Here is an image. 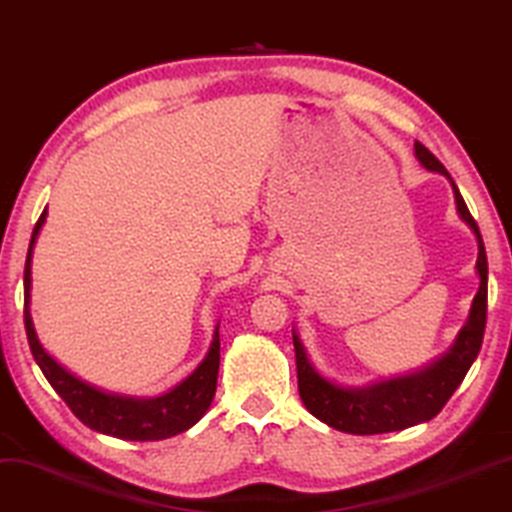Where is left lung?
<instances>
[{"instance_id": "left-lung-1", "label": "left lung", "mask_w": 512, "mask_h": 512, "mask_svg": "<svg viewBox=\"0 0 512 512\" xmlns=\"http://www.w3.org/2000/svg\"><path fill=\"white\" fill-rule=\"evenodd\" d=\"M413 151H416L418 163L425 170L444 174L454 189L458 217L470 226V231L477 238L475 269L480 276V288H477L475 300L470 304L468 321L458 331L454 345L446 349L442 357L413 373L364 387L340 385L316 371L300 335L293 328L297 387H300L302 404L321 423L340 432H349V435H383V432H397L411 428V425L428 423L444 409L456 387L463 383L465 373H468L482 347L484 323H487V252H484L480 229H477L461 191H458L451 174L444 170V165L418 141Z\"/></svg>"}]
</instances>
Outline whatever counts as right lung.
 <instances>
[{
  "instance_id": "add662e5",
  "label": "right lung",
  "mask_w": 512,
  "mask_h": 512,
  "mask_svg": "<svg viewBox=\"0 0 512 512\" xmlns=\"http://www.w3.org/2000/svg\"><path fill=\"white\" fill-rule=\"evenodd\" d=\"M44 219H47V210L42 212L40 222L35 224V231H32L23 278L25 333H28L32 357H35L37 366L42 368L44 378L58 392V397L70 406V411L87 428L101 432V435L129 439V442H158V439L174 437L179 432L193 428L205 416V411L210 409L212 399H215L219 373V323L215 326V335H212L208 354L200 361L196 371L189 378L181 380L179 385H174L170 392L158 394V397H129V394L101 390V387L77 378L75 373H70L66 366L58 364L47 349L42 347V342L35 333V326H32L30 262L32 248H35L37 236H40Z\"/></svg>"
}]
</instances>
